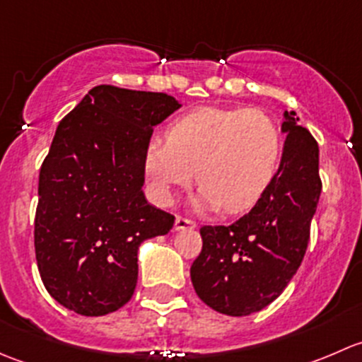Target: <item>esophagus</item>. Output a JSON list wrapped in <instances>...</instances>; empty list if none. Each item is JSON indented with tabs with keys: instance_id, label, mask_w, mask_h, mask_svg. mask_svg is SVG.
Instances as JSON below:
<instances>
[{
	"instance_id": "obj_1",
	"label": "esophagus",
	"mask_w": 362,
	"mask_h": 362,
	"mask_svg": "<svg viewBox=\"0 0 362 362\" xmlns=\"http://www.w3.org/2000/svg\"><path fill=\"white\" fill-rule=\"evenodd\" d=\"M196 228V222L191 221V218H185L178 215L175 218V231H184V229H194Z\"/></svg>"
}]
</instances>
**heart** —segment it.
Instances as JSON below:
<instances>
[{
  "label": "heart",
  "instance_id": "b5f03b06",
  "mask_svg": "<svg viewBox=\"0 0 362 362\" xmlns=\"http://www.w3.org/2000/svg\"><path fill=\"white\" fill-rule=\"evenodd\" d=\"M282 131L266 113L249 108L203 107L178 117L166 138H152L144 152L148 192L160 204L194 177L202 184L196 206L245 211L266 194L279 173Z\"/></svg>",
  "mask_w": 362,
  "mask_h": 362
}]
</instances>
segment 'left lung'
<instances>
[{
  "label": "left lung",
  "instance_id": "1",
  "mask_svg": "<svg viewBox=\"0 0 362 362\" xmlns=\"http://www.w3.org/2000/svg\"><path fill=\"white\" fill-rule=\"evenodd\" d=\"M284 112L279 173L266 194L231 226H203V249L191 266L196 294L215 312L243 317L275 301L298 272L310 240L322 182L319 145Z\"/></svg>",
  "mask_w": 362,
  "mask_h": 362
}]
</instances>
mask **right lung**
I'll use <instances>...</instances> for the list:
<instances>
[{"label":"right lung","instance_id":"right-lung-1","mask_svg":"<svg viewBox=\"0 0 362 362\" xmlns=\"http://www.w3.org/2000/svg\"><path fill=\"white\" fill-rule=\"evenodd\" d=\"M180 107L164 93L98 86L57 126L40 170L35 250L64 308L100 317L126 305L140 245L173 228L141 187L152 131Z\"/></svg>","mask_w":362,"mask_h":362}]
</instances>
